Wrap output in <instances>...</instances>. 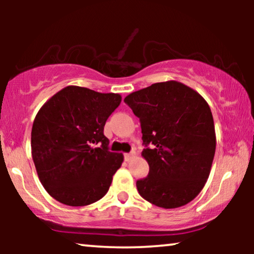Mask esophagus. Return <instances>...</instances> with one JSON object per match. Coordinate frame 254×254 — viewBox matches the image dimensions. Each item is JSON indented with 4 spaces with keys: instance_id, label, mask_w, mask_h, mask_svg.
<instances>
[{
    "instance_id": "obj_1",
    "label": "esophagus",
    "mask_w": 254,
    "mask_h": 254,
    "mask_svg": "<svg viewBox=\"0 0 254 254\" xmlns=\"http://www.w3.org/2000/svg\"><path fill=\"white\" fill-rule=\"evenodd\" d=\"M134 155H135L134 152H130V154H125V161H126V162H129L130 159L134 157Z\"/></svg>"
}]
</instances>
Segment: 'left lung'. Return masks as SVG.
I'll return each mask as SVG.
<instances>
[{
	"label": "left lung",
	"instance_id": "left-lung-1",
	"mask_svg": "<svg viewBox=\"0 0 254 254\" xmlns=\"http://www.w3.org/2000/svg\"><path fill=\"white\" fill-rule=\"evenodd\" d=\"M140 119L149 175L136 182L140 195L172 209L190 202L209 177L216 149L210 107L195 90L168 81L128 95Z\"/></svg>",
	"mask_w": 254,
	"mask_h": 254
}]
</instances>
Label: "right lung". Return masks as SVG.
I'll list each match as a JSON object with an SVG mask.
<instances>
[{
  "label": "right lung",
  "mask_w": 254,
  "mask_h": 254,
  "mask_svg": "<svg viewBox=\"0 0 254 254\" xmlns=\"http://www.w3.org/2000/svg\"><path fill=\"white\" fill-rule=\"evenodd\" d=\"M120 103L119 93L69 85L37 113L32 158L40 183L59 202L88 206L107 193L124 155L109 150L104 126Z\"/></svg>",
  "instance_id": "add662e5"
}]
</instances>
